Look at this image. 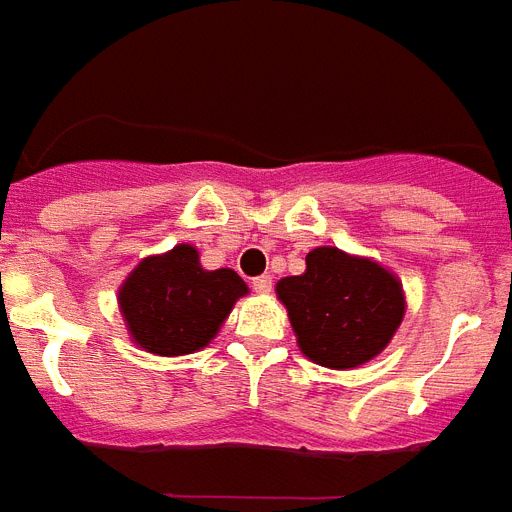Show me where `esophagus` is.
Masks as SVG:
<instances>
[{"label": "esophagus", "instance_id": "34e87169", "mask_svg": "<svg viewBox=\"0 0 512 512\" xmlns=\"http://www.w3.org/2000/svg\"><path fill=\"white\" fill-rule=\"evenodd\" d=\"M251 288L256 290V293H269V290H272V277H269V275L253 277Z\"/></svg>", "mask_w": 512, "mask_h": 512}]
</instances>
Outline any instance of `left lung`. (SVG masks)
<instances>
[{
	"instance_id": "1",
	"label": "left lung",
	"mask_w": 512,
	"mask_h": 512,
	"mask_svg": "<svg viewBox=\"0 0 512 512\" xmlns=\"http://www.w3.org/2000/svg\"><path fill=\"white\" fill-rule=\"evenodd\" d=\"M277 298L306 357L349 370L386 349L404 317L402 285L370 259L314 248L306 272L277 282Z\"/></svg>"
}]
</instances>
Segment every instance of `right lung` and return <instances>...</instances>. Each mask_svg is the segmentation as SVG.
Instances as JSON below:
<instances>
[{"label":"right lung","mask_w":512,"mask_h":512,"mask_svg":"<svg viewBox=\"0 0 512 512\" xmlns=\"http://www.w3.org/2000/svg\"><path fill=\"white\" fill-rule=\"evenodd\" d=\"M245 293L237 272H208L192 245H177L142 261L118 290V304L142 349L179 357L203 349Z\"/></svg>","instance_id":"1"}]
</instances>
